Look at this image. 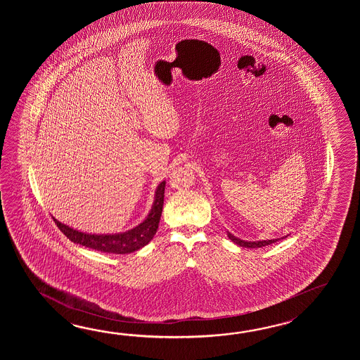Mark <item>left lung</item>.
I'll return each mask as SVG.
<instances>
[{
  "mask_svg": "<svg viewBox=\"0 0 360 360\" xmlns=\"http://www.w3.org/2000/svg\"><path fill=\"white\" fill-rule=\"evenodd\" d=\"M228 237H229L230 240H233L236 245H240V247H247V248L264 247V245H271V243H276V240H279V239H270V240H260V242H245V240H242V239H239V238L231 236L230 233H228Z\"/></svg>",
  "mask_w": 360,
  "mask_h": 360,
  "instance_id": "left-lung-1",
  "label": "left lung"
}]
</instances>
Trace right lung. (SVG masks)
<instances>
[{
	"label": "right lung",
	"mask_w": 360,
	"mask_h": 360,
	"mask_svg": "<svg viewBox=\"0 0 360 360\" xmlns=\"http://www.w3.org/2000/svg\"><path fill=\"white\" fill-rule=\"evenodd\" d=\"M165 186H166V181H162L158 185V189L155 191L153 207L146 220L136 228L129 230L126 233L110 234V236L86 234L69 228L67 225L58 221L54 217L53 219L61 233L67 236L69 240H72L73 243L84 245L101 252L117 253V255L134 252L148 245L153 239L154 234L157 233L160 219H161L162 208H163Z\"/></svg>",
	"instance_id": "add662e5"
}]
</instances>
